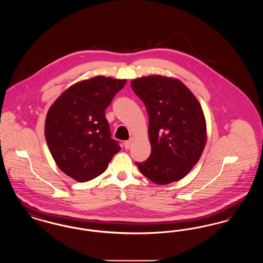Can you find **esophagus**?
I'll return each instance as SVG.
<instances>
[{
    "label": "esophagus",
    "mask_w": 263,
    "mask_h": 263,
    "mask_svg": "<svg viewBox=\"0 0 263 263\" xmlns=\"http://www.w3.org/2000/svg\"><path fill=\"white\" fill-rule=\"evenodd\" d=\"M133 141H134V139L133 138H131L130 140H127L124 142V147H125V149H130L131 148V146H132V144H133Z\"/></svg>",
    "instance_id": "34e87169"
}]
</instances>
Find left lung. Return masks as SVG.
<instances>
[{"instance_id":"1","label":"left lung","mask_w":263,"mask_h":263,"mask_svg":"<svg viewBox=\"0 0 263 263\" xmlns=\"http://www.w3.org/2000/svg\"><path fill=\"white\" fill-rule=\"evenodd\" d=\"M149 115L150 157L136 163L153 182L164 185L182 179L198 163L207 141L200 103L178 79L161 75L131 81Z\"/></svg>"}]
</instances>
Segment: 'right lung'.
I'll return each mask as SVG.
<instances>
[{
  "label": "right lung",
  "mask_w": 263,
  "mask_h": 263,
  "mask_svg": "<svg viewBox=\"0 0 263 263\" xmlns=\"http://www.w3.org/2000/svg\"><path fill=\"white\" fill-rule=\"evenodd\" d=\"M126 80L97 76L72 85L53 102L45 119V139L65 175L86 182L101 175L120 151L110 137L104 110Z\"/></svg>",
  "instance_id": "add662e5"
}]
</instances>
